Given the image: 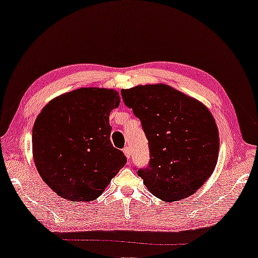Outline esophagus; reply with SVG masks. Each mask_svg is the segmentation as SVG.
Here are the masks:
<instances>
[{"mask_svg": "<svg viewBox=\"0 0 258 258\" xmlns=\"http://www.w3.org/2000/svg\"><path fill=\"white\" fill-rule=\"evenodd\" d=\"M123 153H124V155H125V157H126V159H130V155H132V154H130V150H129V147H124V149H123Z\"/></svg>", "mask_w": 258, "mask_h": 258, "instance_id": "esophagus-1", "label": "esophagus"}]
</instances>
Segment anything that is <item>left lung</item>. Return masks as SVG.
Wrapping results in <instances>:
<instances>
[{
  "mask_svg": "<svg viewBox=\"0 0 258 258\" xmlns=\"http://www.w3.org/2000/svg\"><path fill=\"white\" fill-rule=\"evenodd\" d=\"M121 95L149 141V166L137 171L145 186L167 202L192 196L217 163L219 136L212 113L167 84L137 86Z\"/></svg>",
  "mask_w": 258,
  "mask_h": 258,
  "instance_id": "8db88e82",
  "label": "left lung"
}]
</instances>
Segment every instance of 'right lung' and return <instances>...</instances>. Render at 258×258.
<instances>
[{
	"label": "right lung",
	"mask_w": 258,
	"mask_h": 258,
	"mask_svg": "<svg viewBox=\"0 0 258 258\" xmlns=\"http://www.w3.org/2000/svg\"><path fill=\"white\" fill-rule=\"evenodd\" d=\"M119 92L80 88L49 101L33 126L37 171L57 196L92 201L126 163L112 145L109 113L119 107Z\"/></svg>",
	"instance_id": "add662e5"
}]
</instances>
